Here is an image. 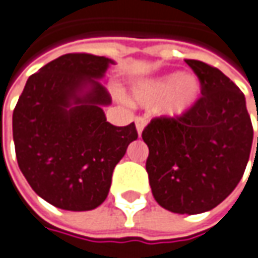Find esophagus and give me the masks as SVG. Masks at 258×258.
<instances>
[{
  "label": "esophagus",
  "mask_w": 258,
  "mask_h": 258,
  "mask_svg": "<svg viewBox=\"0 0 258 258\" xmlns=\"http://www.w3.org/2000/svg\"><path fill=\"white\" fill-rule=\"evenodd\" d=\"M135 123H136V131H138V135L141 136L142 131H144V127L147 126V120H145L144 117H141V116H136Z\"/></svg>",
  "instance_id": "esophagus-1"
}]
</instances>
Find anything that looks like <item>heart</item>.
Masks as SVG:
<instances>
[{
  "label": "heart",
  "mask_w": 258,
  "mask_h": 258,
  "mask_svg": "<svg viewBox=\"0 0 258 258\" xmlns=\"http://www.w3.org/2000/svg\"><path fill=\"white\" fill-rule=\"evenodd\" d=\"M199 93V81L193 75L170 74L138 85L134 97L144 106L161 103V110L165 114L180 117L193 107Z\"/></svg>",
  "instance_id": "b5f03b06"
}]
</instances>
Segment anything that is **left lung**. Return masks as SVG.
Wrapping results in <instances>:
<instances>
[{
    "label": "left lung",
    "mask_w": 258,
    "mask_h": 258,
    "mask_svg": "<svg viewBox=\"0 0 258 258\" xmlns=\"http://www.w3.org/2000/svg\"><path fill=\"white\" fill-rule=\"evenodd\" d=\"M184 60L199 78L202 97L180 117L152 119L142 139L158 205L196 215L218 206L237 187L250 158L252 124L245 97L225 74L202 60Z\"/></svg>",
    "instance_id": "left-lung-1"
}]
</instances>
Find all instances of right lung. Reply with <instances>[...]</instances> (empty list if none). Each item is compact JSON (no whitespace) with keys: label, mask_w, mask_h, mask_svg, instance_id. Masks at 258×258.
Listing matches in <instances>:
<instances>
[{"label":"right lung","mask_w":258,"mask_h":258,"mask_svg":"<svg viewBox=\"0 0 258 258\" xmlns=\"http://www.w3.org/2000/svg\"><path fill=\"white\" fill-rule=\"evenodd\" d=\"M113 60L67 53L29 77L13 113L20 170L33 190L65 211H91L109 195L111 174L132 141L135 123L113 126L100 84Z\"/></svg>","instance_id":"right-lung-1"}]
</instances>
